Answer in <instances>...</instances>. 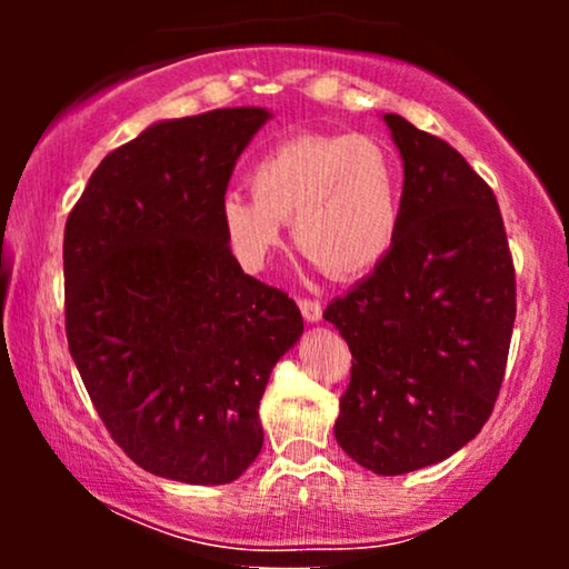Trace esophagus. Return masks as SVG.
Instances as JSON below:
<instances>
[{
  "label": "esophagus",
  "mask_w": 569,
  "mask_h": 569,
  "mask_svg": "<svg viewBox=\"0 0 569 569\" xmlns=\"http://www.w3.org/2000/svg\"><path fill=\"white\" fill-rule=\"evenodd\" d=\"M299 310H302L307 323H321L323 321V307L318 299H302L299 302Z\"/></svg>",
  "instance_id": "esophagus-1"
}]
</instances>
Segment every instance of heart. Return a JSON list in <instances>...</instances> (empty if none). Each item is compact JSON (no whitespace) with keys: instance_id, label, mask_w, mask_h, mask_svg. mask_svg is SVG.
<instances>
[{"instance_id":"obj_1","label":"heart","mask_w":569,"mask_h":569,"mask_svg":"<svg viewBox=\"0 0 569 569\" xmlns=\"http://www.w3.org/2000/svg\"><path fill=\"white\" fill-rule=\"evenodd\" d=\"M248 184L251 194L227 192L219 202L227 243L248 270L278 251L283 221L331 276L375 270L401 230V166L369 136H293L253 162Z\"/></svg>"}]
</instances>
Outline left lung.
Wrapping results in <instances>:
<instances>
[{"mask_svg":"<svg viewBox=\"0 0 569 569\" xmlns=\"http://www.w3.org/2000/svg\"><path fill=\"white\" fill-rule=\"evenodd\" d=\"M382 120L403 162L401 230L323 318L352 352L337 443L371 473L401 476L452 457L492 415L516 280L492 189L447 141Z\"/></svg>","mask_w":569,"mask_h":569,"instance_id":"left-lung-1","label":"left lung"}]
</instances>
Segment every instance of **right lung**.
I'll list each match as a JSON object with an SVG mask.
<instances>
[{
  "label": "right lung",
  "instance_id": "right-lung-1",
  "mask_svg": "<svg viewBox=\"0 0 569 569\" xmlns=\"http://www.w3.org/2000/svg\"><path fill=\"white\" fill-rule=\"evenodd\" d=\"M262 107L152 122L101 160L63 232L67 337L136 466L230 485L262 452V401L302 337L289 293L246 276L219 221Z\"/></svg>",
  "mask_w": 569,
  "mask_h": 569
}]
</instances>
